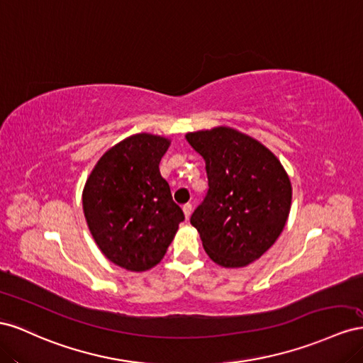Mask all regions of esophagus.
<instances>
[{
  "label": "esophagus",
  "instance_id": "esophagus-1",
  "mask_svg": "<svg viewBox=\"0 0 363 363\" xmlns=\"http://www.w3.org/2000/svg\"><path fill=\"white\" fill-rule=\"evenodd\" d=\"M182 211H184L185 219H189V217L191 216V211H193V206H191V203H185V205L182 206Z\"/></svg>",
  "mask_w": 363,
  "mask_h": 363
}]
</instances>
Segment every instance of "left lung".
Here are the masks:
<instances>
[{"instance_id": "1", "label": "left lung", "mask_w": 363, "mask_h": 363, "mask_svg": "<svg viewBox=\"0 0 363 363\" xmlns=\"http://www.w3.org/2000/svg\"><path fill=\"white\" fill-rule=\"evenodd\" d=\"M205 161L208 193L191 216L202 246L222 267L258 260L283 233L292 184L277 155L230 126L185 133Z\"/></svg>"}]
</instances>
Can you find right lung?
Wrapping results in <instances>:
<instances>
[{
  "instance_id": "right-lung-1",
  "label": "right lung",
  "mask_w": 363,
  "mask_h": 363,
  "mask_svg": "<svg viewBox=\"0 0 363 363\" xmlns=\"http://www.w3.org/2000/svg\"><path fill=\"white\" fill-rule=\"evenodd\" d=\"M170 144L169 137L147 132L121 140L101 155L82 191L85 219L99 250L130 272L157 266L184 220L160 173Z\"/></svg>"
}]
</instances>
